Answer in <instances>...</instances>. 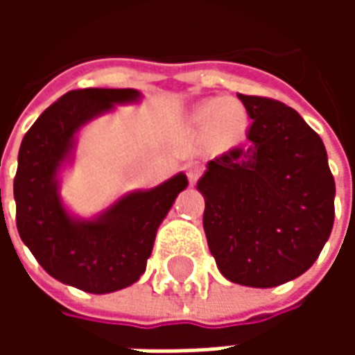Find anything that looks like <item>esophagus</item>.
Wrapping results in <instances>:
<instances>
[{"label":"esophagus","mask_w":355,"mask_h":355,"mask_svg":"<svg viewBox=\"0 0 355 355\" xmlns=\"http://www.w3.org/2000/svg\"><path fill=\"white\" fill-rule=\"evenodd\" d=\"M184 171H186V175H188V180H190V184H193V182H196V180H198V178H200V175H201V167L198 165V163H193V162L186 163Z\"/></svg>","instance_id":"esophagus-1"}]
</instances>
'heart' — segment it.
<instances>
[{"label": "heart", "instance_id": "b5f03b06", "mask_svg": "<svg viewBox=\"0 0 355 355\" xmlns=\"http://www.w3.org/2000/svg\"><path fill=\"white\" fill-rule=\"evenodd\" d=\"M192 121L200 129H213L218 139L226 144H234L243 139L249 125V116L243 106L228 102L223 96L207 98L196 106Z\"/></svg>", "mask_w": 355, "mask_h": 355}]
</instances>
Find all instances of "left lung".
<instances>
[{"label": "left lung", "mask_w": 355, "mask_h": 355, "mask_svg": "<svg viewBox=\"0 0 355 355\" xmlns=\"http://www.w3.org/2000/svg\"><path fill=\"white\" fill-rule=\"evenodd\" d=\"M249 142L207 163L198 190L220 274L268 289L302 275L335 223V178L320 135L283 102L239 94Z\"/></svg>", "instance_id": "8db88e82"}]
</instances>
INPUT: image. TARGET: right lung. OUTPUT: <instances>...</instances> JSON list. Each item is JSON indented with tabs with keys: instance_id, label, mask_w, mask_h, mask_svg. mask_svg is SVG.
<instances>
[{
	"instance_id": "obj_1",
	"label": "right lung",
	"mask_w": 355,
	"mask_h": 355,
	"mask_svg": "<svg viewBox=\"0 0 355 355\" xmlns=\"http://www.w3.org/2000/svg\"><path fill=\"white\" fill-rule=\"evenodd\" d=\"M140 101L137 89L70 91L35 119L19 150L12 188L20 239L47 274L93 295L139 282L159 224L188 186L177 173L155 188L119 196L93 216L76 215L62 200V173L76 159L81 129L119 104Z\"/></svg>"
}]
</instances>
